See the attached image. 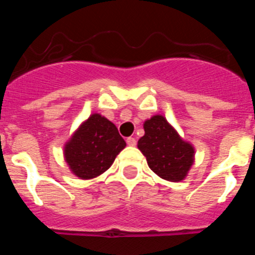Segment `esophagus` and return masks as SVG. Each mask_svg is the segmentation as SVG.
<instances>
[{"instance_id": "esophagus-1", "label": "esophagus", "mask_w": 255, "mask_h": 255, "mask_svg": "<svg viewBox=\"0 0 255 255\" xmlns=\"http://www.w3.org/2000/svg\"><path fill=\"white\" fill-rule=\"evenodd\" d=\"M126 143H128V145H130V147H135V145H136V139L130 136V138L126 139Z\"/></svg>"}]
</instances>
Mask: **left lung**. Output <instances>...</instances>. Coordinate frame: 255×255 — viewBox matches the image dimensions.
I'll list each match as a JSON object with an SVG mask.
<instances>
[{
  "label": "left lung",
  "instance_id": "8db88e82",
  "mask_svg": "<svg viewBox=\"0 0 255 255\" xmlns=\"http://www.w3.org/2000/svg\"><path fill=\"white\" fill-rule=\"evenodd\" d=\"M144 135L138 148L147 158L150 170L161 179L179 182L188 176L194 163L193 144L184 140L162 115L144 121Z\"/></svg>",
  "mask_w": 255,
  "mask_h": 255
}]
</instances>
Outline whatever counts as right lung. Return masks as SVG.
Instances as JSON below:
<instances>
[{
  "instance_id": "right-lung-1",
  "label": "right lung",
  "mask_w": 255,
  "mask_h": 255,
  "mask_svg": "<svg viewBox=\"0 0 255 255\" xmlns=\"http://www.w3.org/2000/svg\"><path fill=\"white\" fill-rule=\"evenodd\" d=\"M125 147L115 124L102 115L92 114L65 143L64 157L75 176L91 180L111 167Z\"/></svg>"
}]
</instances>
